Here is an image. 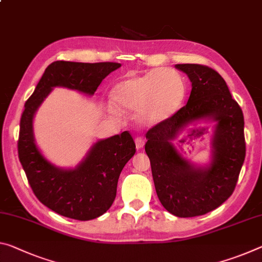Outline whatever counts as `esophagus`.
Wrapping results in <instances>:
<instances>
[{
	"label": "esophagus",
	"instance_id": "34e87169",
	"mask_svg": "<svg viewBox=\"0 0 262 262\" xmlns=\"http://www.w3.org/2000/svg\"><path fill=\"white\" fill-rule=\"evenodd\" d=\"M135 146H136V149H138V150L142 149L143 146H144V139L143 138H136L135 139Z\"/></svg>",
	"mask_w": 262,
	"mask_h": 262
}]
</instances>
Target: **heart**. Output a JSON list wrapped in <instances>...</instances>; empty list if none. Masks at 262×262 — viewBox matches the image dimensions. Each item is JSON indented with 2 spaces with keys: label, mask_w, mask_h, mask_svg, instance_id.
I'll return each mask as SVG.
<instances>
[{
  "label": "heart",
  "mask_w": 262,
  "mask_h": 262,
  "mask_svg": "<svg viewBox=\"0 0 262 262\" xmlns=\"http://www.w3.org/2000/svg\"><path fill=\"white\" fill-rule=\"evenodd\" d=\"M185 92V81L180 72L157 68L119 80L110 91L112 102L106 108L111 114H119V110L134 111L140 124L156 126L176 113Z\"/></svg>",
  "instance_id": "1"
}]
</instances>
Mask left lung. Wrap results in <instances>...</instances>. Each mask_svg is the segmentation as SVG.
Wrapping results in <instances>:
<instances>
[{
  "label": "left lung",
  "instance_id": "left-lung-1",
  "mask_svg": "<svg viewBox=\"0 0 262 262\" xmlns=\"http://www.w3.org/2000/svg\"><path fill=\"white\" fill-rule=\"evenodd\" d=\"M175 68L191 81L188 103L148 130L144 149L161 204L176 217L189 218L217 209L233 193L246 155L244 114L213 69L198 64ZM203 122H214L215 129L210 163L198 166L185 159L173 141L185 127Z\"/></svg>",
  "mask_w": 262,
  "mask_h": 262
}]
</instances>
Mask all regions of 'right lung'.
<instances>
[{
    "label": "right lung",
    "instance_id": "add662e5",
    "mask_svg": "<svg viewBox=\"0 0 262 262\" xmlns=\"http://www.w3.org/2000/svg\"><path fill=\"white\" fill-rule=\"evenodd\" d=\"M120 66L119 63L53 61L24 105L19 123V162L38 201L64 217L91 221L110 209L120 173L136 151L135 143L129 133L123 132L95 142L74 168L57 167L37 147L35 114L55 87L93 95L103 79Z\"/></svg>",
    "mask_w": 262,
    "mask_h": 262
}]
</instances>
